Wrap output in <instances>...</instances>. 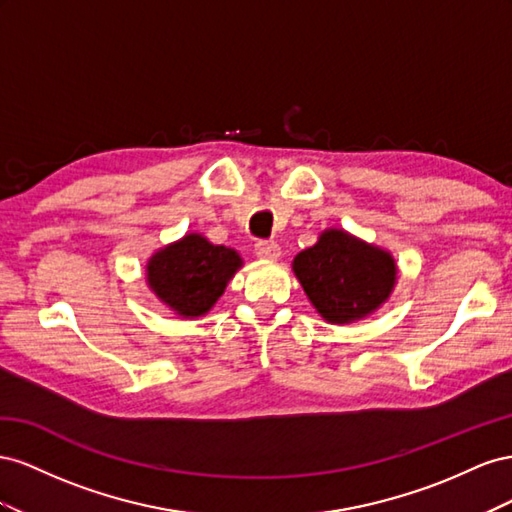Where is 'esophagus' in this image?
I'll return each instance as SVG.
<instances>
[{"mask_svg": "<svg viewBox=\"0 0 512 512\" xmlns=\"http://www.w3.org/2000/svg\"><path fill=\"white\" fill-rule=\"evenodd\" d=\"M255 253L259 259H279L281 257V246L270 240H261L255 244Z\"/></svg>", "mask_w": 512, "mask_h": 512, "instance_id": "obj_1", "label": "esophagus"}]
</instances>
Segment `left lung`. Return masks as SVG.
I'll return each mask as SVG.
<instances>
[{
  "mask_svg": "<svg viewBox=\"0 0 512 512\" xmlns=\"http://www.w3.org/2000/svg\"><path fill=\"white\" fill-rule=\"evenodd\" d=\"M296 279L330 324H352L382 306L397 283L388 251L343 229L321 231L317 244L294 257Z\"/></svg>",
  "mask_w": 512,
  "mask_h": 512,
  "instance_id": "left-lung-1",
  "label": "left lung"
}]
</instances>
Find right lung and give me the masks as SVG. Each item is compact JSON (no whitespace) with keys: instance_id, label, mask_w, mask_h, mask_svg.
<instances>
[{"instance_id":"1","label":"right lung","mask_w":512,"mask_h":512,"mask_svg":"<svg viewBox=\"0 0 512 512\" xmlns=\"http://www.w3.org/2000/svg\"><path fill=\"white\" fill-rule=\"evenodd\" d=\"M242 257L201 233H186L178 242L156 251L148 261V285L156 298L180 317L206 315L223 296Z\"/></svg>"}]
</instances>
